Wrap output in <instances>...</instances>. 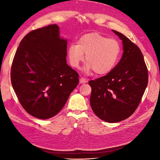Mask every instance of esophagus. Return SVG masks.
I'll return each mask as SVG.
<instances>
[{"mask_svg":"<svg viewBox=\"0 0 160 160\" xmlns=\"http://www.w3.org/2000/svg\"><path fill=\"white\" fill-rule=\"evenodd\" d=\"M87 82V80L86 79V78H82V77H81V78H80V84L86 83Z\"/></svg>","mask_w":160,"mask_h":160,"instance_id":"1","label":"esophagus"}]
</instances>
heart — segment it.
<instances>
[{"label":"heart","instance_id":"1","mask_svg":"<svg viewBox=\"0 0 160 160\" xmlns=\"http://www.w3.org/2000/svg\"><path fill=\"white\" fill-rule=\"evenodd\" d=\"M121 52L120 43L99 33H88L81 37L78 45H72L68 49L71 66L77 68L84 60L86 73L93 71L97 75H105L116 65Z\"/></svg>","mask_w":160,"mask_h":160}]
</instances>
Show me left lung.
<instances>
[{
    "mask_svg": "<svg viewBox=\"0 0 160 160\" xmlns=\"http://www.w3.org/2000/svg\"><path fill=\"white\" fill-rule=\"evenodd\" d=\"M123 44L120 62L106 76L90 80V104L97 116L114 123L137 109L148 84V69L140 48L127 36L112 30Z\"/></svg>",
    "mask_w": 160,
    "mask_h": 160,
    "instance_id": "1",
    "label": "left lung"
}]
</instances>
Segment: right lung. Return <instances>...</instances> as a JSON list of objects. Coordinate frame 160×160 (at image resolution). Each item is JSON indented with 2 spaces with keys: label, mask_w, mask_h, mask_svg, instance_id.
Returning <instances> with one entry per match:
<instances>
[{
  "label": "right lung",
  "mask_w": 160,
  "mask_h": 160,
  "mask_svg": "<svg viewBox=\"0 0 160 160\" xmlns=\"http://www.w3.org/2000/svg\"><path fill=\"white\" fill-rule=\"evenodd\" d=\"M56 24L32 30L20 42L11 69L12 84L20 104L32 116H55L79 83L67 64V41Z\"/></svg>",
  "instance_id": "obj_1"
}]
</instances>
